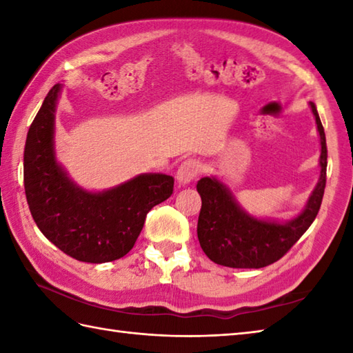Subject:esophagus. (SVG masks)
<instances>
[{"label":"esophagus","instance_id":"1","mask_svg":"<svg viewBox=\"0 0 353 353\" xmlns=\"http://www.w3.org/2000/svg\"><path fill=\"white\" fill-rule=\"evenodd\" d=\"M200 165L194 159H186L181 163V167L177 170V182L181 185H188L194 179L199 176Z\"/></svg>","mask_w":353,"mask_h":353}]
</instances>
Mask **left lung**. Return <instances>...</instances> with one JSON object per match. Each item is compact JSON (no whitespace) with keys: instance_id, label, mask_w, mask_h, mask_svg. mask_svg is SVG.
Masks as SVG:
<instances>
[{"instance_id":"8db88e82","label":"left lung","mask_w":353,"mask_h":353,"mask_svg":"<svg viewBox=\"0 0 353 353\" xmlns=\"http://www.w3.org/2000/svg\"><path fill=\"white\" fill-rule=\"evenodd\" d=\"M320 137V176L302 212L288 221L258 219L235 200L219 179L201 177L197 191L201 209L197 236L206 256L215 264L232 268H262L279 261L316 220L326 186L327 148L316 104L310 101Z\"/></svg>"}]
</instances>
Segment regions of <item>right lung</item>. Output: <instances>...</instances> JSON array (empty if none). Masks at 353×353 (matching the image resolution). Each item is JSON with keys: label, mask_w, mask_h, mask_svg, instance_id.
Listing matches in <instances>:
<instances>
[{"label": "right lung", "mask_w": 353, "mask_h": 353, "mask_svg": "<svg viewBox=\"0 0 353 353\" xmlns=\"http://www.w3.org/2000/svg\"><path fill=\"white\" fill-rule=\"evenodd\" d=\"M62 86L51 88L27 133V203L48 241L74 259L103 264L132 250L150 209L172 194L174 179L145 172L99 192L79 186L56 157V108Z\"/></svg>", "instance_id": "1"}]
</instances>
